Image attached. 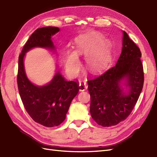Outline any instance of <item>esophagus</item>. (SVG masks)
Instances as JSON below:
<instances>
[{"label":"esophagus","mask_w":157,"mask_h":157,"mask_svg":"<svg viewBox=\"0 0 157 157\" xmlns=\"http://www.w3.org/2000/svg\"><path fill=\"white\" fill-rule=\"evenodd\" d=\"M87 86L85 82H80L79 83V91H81V92H82V91H84V90H87Z\"/></svg>","instance_id":"esophagus-1"}]
</instances>
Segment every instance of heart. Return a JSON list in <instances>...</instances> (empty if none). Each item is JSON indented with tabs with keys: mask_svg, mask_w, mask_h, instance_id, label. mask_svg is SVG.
<instances>
[{
	"mask_svg": "<svg viewBox=\"0 0 157 157\" xmlns=\"http://www.w3.org/2000/svg\"><path fill=\"white\" fill-rule=\"evenodd\" d=\"M100 33L92 31L75 39L76 50L67 49L63 55V63L68 75L74 77L78 74L81 64L79 56H86L87 68L99 72L108 66L112 57V44Z\"/></svg>",
	"mask_w": 157,
	"mask_h": 157,
	"instance_id": "heart-1",
	"label": "heart"
}]
</instances>
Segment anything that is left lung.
I'll list each match as a JSON object with an SVG mask.
<instances>
[{
	"label": "left lung",
	"instance_id": "8db88e82",
	"mask_svg": "<svg viewBox=\"0 0 157 157\" xmlns=\"http://www.w3.org/2000/svg\"><path fill=\"white\" fill-rule=\"evenodd\" d=\"M122 53L115 66L88 81L90 114L101 126H115L132 111L144 83L140 49L122 31Z\"/></svg>",
	"mask_w": 157,
	"mask_h": 157
}]
</instances>
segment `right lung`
Segmentation results:
<instances>
[{
	"label": "right lung",
	"instance_id": "1",
	"mask_svg": "<svg viewBox=\"0 0 157 157\" xmlns=\"http://www.w3.org/2000/svg\"><path fill=\"white\" fill-rule=\"evenodd\" d=\"M59 31L56 27L37 29L24 45L19 57L17 84L25 110L35 122L46 127L59 126L64 121L72 100L79 92L74 81H67L57 71L49 83L37 86L27 78L24 58L35 47L56 51L52 37Z\"/></svg>",
	"mask_w": 157,
	"mask_h": 157
}]
</instances>
